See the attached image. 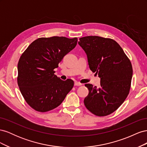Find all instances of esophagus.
<instances>
[{"mask_svg": "<svg viewBox=\"0 0 147 147\" xmlns=\"http://www.w3.org/2000/svg\"><path fill=\"white\" fill-rule=\"evenodd\" d=\"M74 84H75V86H82V83H79V82H75V83H74Z\"/></svg>", "mask_w": 147, "mask_h": 147, "instance_id": "obj_1", "label": "esophagus"}]
</instances>
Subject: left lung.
Listing matches in <instances>:
<instances>
[{"label": "left lung", "instance_id": "left-lung-1", "mask_svg": "<svg viewBox=\"0 0 147 147\" xmlns=\"http://www.w3.org/2000/svg\"><path fill=\"white\" fill-rule=\"evenodd\" d=\"M79 40V45L87 55L90 70L100 78L99 88L85 84L89 94L84 99V105L96 116H107L117 110L129 93L131 63L113 39L86 36Z\"/></svg>", "mask_w": 147, "mask_h": 147}]
</instances>
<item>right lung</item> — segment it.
Instances as JSON below:
<instances>
[{"label": "right lung", "instance_id": "1", "mask_svg": "<svg viewBox=\"0 0 147 147\" xmlns=\"http://www.w3.org/2000/svg\"><path fill=\"white\" fill-rule=\"evenodd\" d=\"M77 41V37L38 38L21 55L18 84L26 102L35 110L46 112L56 108L72 89V80H62L55 75L54 69Z\"/></svg>", "mask_w": 147, "mask_h": 147}]
</instances>
